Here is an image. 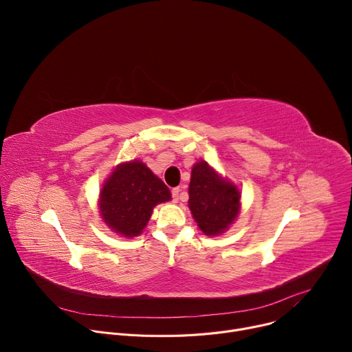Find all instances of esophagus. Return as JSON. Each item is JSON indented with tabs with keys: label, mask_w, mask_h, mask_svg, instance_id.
<instances>
[{
	"label": "esophagus",
	"mask_w": 352,
	"mask_h": 352,
	"mask_svg": "<svg viewBox=\"0 0 352 352\" xmlns=\"http://www.w3.org/2000/svg\"><path fill=\"white\" fill-rule=\"evenodd\" d=\"M179 192H181V189H179V188H174V189H173V200H174V204H177L178 200L181 199Z\"/></svg>",
	"instance_id": "esophagus-1"
}]
</instances>
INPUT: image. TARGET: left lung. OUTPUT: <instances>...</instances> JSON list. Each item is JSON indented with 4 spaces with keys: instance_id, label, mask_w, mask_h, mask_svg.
<instances>
[{
    "instance_id": "obj_1",
    "label": "left lung",
    "mask_w": 352,
    "mask_h": 352,
    "mask_svg": "<svg viewBox=\"0 0 352 352\" xmlns=\"http://www.w3.org/2000/svg\"><path fill=\"white\" fill-rule=\"evenodd\" d=\"M188 206L205 235L217 236L236 220L241 212V189L206 162L193 164Z\"/></svg>"
}]
</instances>
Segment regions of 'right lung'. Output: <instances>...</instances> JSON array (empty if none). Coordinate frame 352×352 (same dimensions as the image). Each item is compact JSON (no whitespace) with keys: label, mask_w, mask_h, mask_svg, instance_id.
<instances>
[{"label":"right lung","mask_w":352,"mask_h":352,"mask_svg":"<svg viewBox=\"0 0 352 352\" xmlns=\"http://www.w3.org/2000/svg\"><path fill=\"white\" fill-rule=\"evenodd\" d=\"M171 200L168 186L143 162L120 163L98 193V213L118 235L133 238L143 232L155 206Z\"/></svg>","instance_id":"add662e5"}]
</instances>
